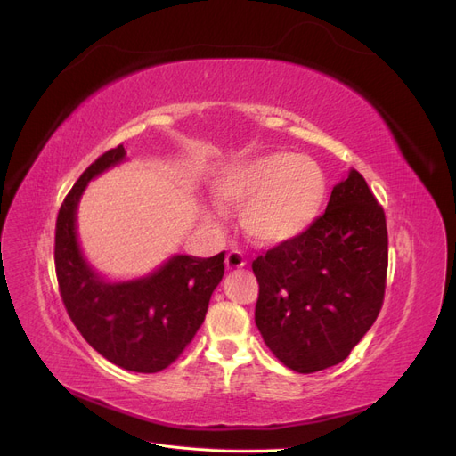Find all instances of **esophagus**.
I'll list each match as a JSON object with an SVG mask.
<instances>
[{
	"mask_svg": "<svg viewBox=\"0 0 456 456\" xmlns=\"http://www.w3.org/2000/svg\"><path fill=\"white\" fill-rule=\"evenodd\" d=\"M245 255L240 251V249H232L228 255H226V268L228 270H238V268H243L245 266Z\"/></svg>",
	"mask_w": 456,
	"mask_h": 456,
	"instance_id": "obj_1",
	"label": "esophagus"
}]
</instances>
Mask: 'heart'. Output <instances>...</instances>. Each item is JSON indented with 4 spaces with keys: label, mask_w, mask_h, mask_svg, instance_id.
<instances>
[{
    "label": "heart",
    "mask_w": 456,
    "mask_h": 456,
    "mask_svg": "<svg viewBox=\"0 0 456 456\" xmlns=\"http://www.w3.org/2000/svg\"><path fill=\"white\" fill-rule=\"evenodd\" d=\"M220 205H243L241 223L260 245L300 238L322 215L329 184L323 169L297 154H266L230 163L213 181Z\"/></svg>",
    "instance_id": "b5f03b06"
}]
</instances>
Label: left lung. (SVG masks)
Masks as SVG:
<instances>
[{
  "mask_svg": "<svg viewBox=\"0 0 456 456\" xmlns=\"http://www.w3.org/2000/svg\"><path fill=\"white\" fill-rule=\"evenodd\" d=\"M255 323L270 352L297 372L346 360L379 317L388 272V230L365 178L350 171L300 238L253 260Z\"/></svg>",
  "mask_w": 456,
  "mask_h": 456,
  "instance_id": "8db88e82",
  "label": "left lung"
}]
</instances>
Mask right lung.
Wrapping results in <instances>:
<instances>
[{"label":"right lung","instance_id":"add662e5","mask_svg":"<svg viewBox=\"0 0 456 456\" xmlns=\"http://www.w3.org/2000/svg\"><path fill=\"white\" fill-rule=\"evenodd\" d=\"M123 159V144L104 151L68 191L54 228V270L68 315L96 352L121 369L158 372L196 337L224 275V251L211 258L176 255L134 281L101 278L81 255L76 209L91 178Z\"/></svg>","mask_w":456,"mask_h":456}]
</instances>
